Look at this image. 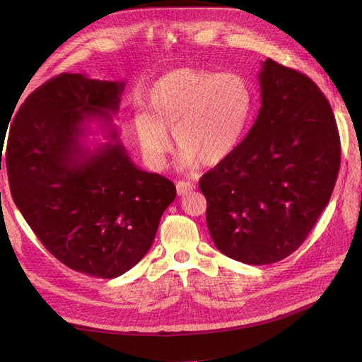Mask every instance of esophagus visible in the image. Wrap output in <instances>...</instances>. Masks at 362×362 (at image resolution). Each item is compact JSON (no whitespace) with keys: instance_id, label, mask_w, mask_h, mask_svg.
I'll use <instances>...</instances> for the list:
<instances>
[{"instance_id":"1","label":"esophagus","mask_w":362,"mask_h":362,"mask_svg":"<svg viewBox=\"0 0 362 362\" xmlns=\"http://www.w3.org/2000/svg\"><path fill=\"white\" fill-rule=\"evenodd\" d=\"M194 189H196V185L193 182H190V181H178L177 182V193L180 196L187 194V193L193 192Z\"/></svg>"}]
</instances>
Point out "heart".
<instances>
[{
  "label": "heart",
  "mask_w": 362,
  "mask_h": 362,
  "mask_svg": "<svg viewBox=\"0 0 362 362\" xmlns=\"http://www.w3.org/2000/svg\"><path fill=\"white\" fill-rule=\"evenodd\" d=\"M255 108V90L245 75L178 68L158 78L148 93V110L133 125L145 157L163 168L173 131L182 168H211L243 140Z\"/></svg>",
  "instance_id": "b5f03b06"
}]
</instances>
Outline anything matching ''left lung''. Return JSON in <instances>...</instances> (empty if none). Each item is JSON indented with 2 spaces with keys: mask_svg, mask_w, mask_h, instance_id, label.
Returning <instances> with one entry per match:
<instances>
[{
  "mask_svg": "<svg viewBox=\"0 0 362 362\" xmlns=\"http://www.w3.org/2000/svg\"><path fill=\"white\" fill-rule=\"evenodd\" d=\"M261 108L242 144L202 175L216 247L252 266L298 249L331 199L341 160L332 108L311 78L267 59Z\"/></svg>",
  "mask_w": 362,
  "mask_h": 362,
  "instance_id": "1",
  "label": "left lung"
}]
</instances>
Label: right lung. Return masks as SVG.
Returning <instances> with one entry per match:
<instances>
[{
    "mask_svg": "<svg viewBox=\"0 0 362 362\" xmlns=\"http://www.w3.org/2000/svg\"><path fill=\"white\" fill-rule=\"evenodd\" d=\"M124 81L60 74L30 93L8 133L13 201L64 266L93 278L124 275L146 255L177 189L131 161L116 131L90 151L84 120L110 125Z\"/></svg>",
    "mask_w": 362,
    "mask_h": 362,
    "instance_id": "obj_1",
    "label": "right lung"
}]
</instances>
